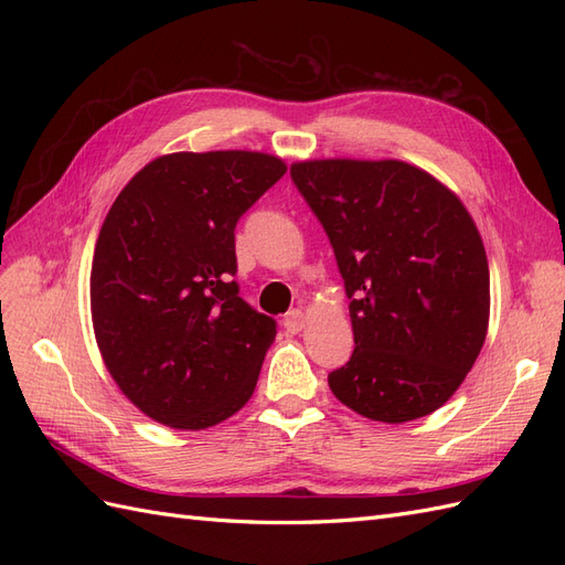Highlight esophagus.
I'll return each mask as SVG.
<instances>
[{"label": "esophagus", "mask_w": 565, "mask_h": 565, "mask_svg": "<svg viewBox=\"0 0 565 565\" xmlns=\"http://www.w3.org/2000/svg\"><path fill=\"white\" fill-rule=\"evenodd\" d=\"M282 324H285V330H287L289 334H297V332H301V330L306 328V316H303L301 309H292V311H289V313L285 316Z\"/></svg>", "instance_id": "1"}]
</instances>
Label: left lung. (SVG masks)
Returning <instances> with one entry per match:
<instances>
[{"label":"left lung","instance_id":"8db88e82","mask_svg":"<svg viewBox=\"0 0 565 565\" xmlns=\"http://www.w3.org/2000/svg\"><path fill=\"white\" fill-rule=\"evenodd\" d=\"M289 174L330 237L351 301L355 349L330 372L332 393L374 422L431 415L488 334V256L471 214L401 160H306Z\"/></svg>","mask_w":565,"mask_h":565}]
</instances>
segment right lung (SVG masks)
<instances>
[{
	"label": "right lung",
	"instance_id": "add662e5",
	"mask_svg": "<svg viewBox=\"0 0 565 565\" xmlns=\"http://www.w3.org/2000/svg\"><path fill=\"white\" fill-rule=\"evenodd\" d=\"M287 164L268 152H172L117 195L92 264L104 363L143 415L200 431L254 393L276 320L237 295L235 224Z\"/></svg>",
	"mask_w": 565,
	"mask_h": 565
}]
</instances>
